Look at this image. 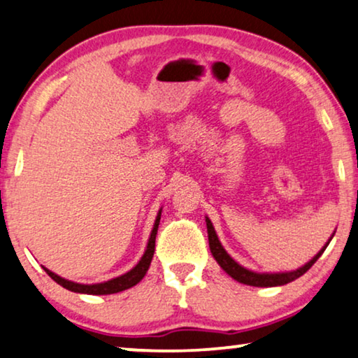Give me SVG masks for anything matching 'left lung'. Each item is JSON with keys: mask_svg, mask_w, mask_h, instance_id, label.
Listing matches in <instances>:
<instances>
[{"mask_svg": "<svg viewBox=\"0 0 358 358\" xmlns=\"http://www.w3.org/2000/svg\"><path fill=\"white\" fill-rule=\"evenodd\" d=\"M206 225H208L210 253H213L214 259L217 261L220 268H222L231 279H235L236 282H241V284L253 285V287H278V285L289 284V282L299 279L300 275H303L306 271H308L311 266L316 263V259H318L320 256L324 253L326 246L329 245L331 238L334 236V234H332V236L328 240V243H326L323 248L318 251V255H316L313 259H310L308 263H306L305 266H301V268H299V269L289 271V273H255V271H250V269L243 268V266H240L234 258H231L227 251L224 250V246L219 241L217 234H215L213 222H210L209 217H206Z\"/></svg>", "mask_w": 358, "mask_h": 358, "instance_id": "obj_1", "label": "left lung"}]
</instances>
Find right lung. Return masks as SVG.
Returning a JSON list of instances; mask_svg holds the SVG:
<instances>
[{"mask_svg":"<svg viewBox=\"0 0 358 358\" xmlns=\"http://www.w3.org/2000/svg\"><path fill=\"white\" fill-rule=\"evenodd\" d=\"M160 214H162V210H159L157 217H155L154 227H152V231H150V236H149V241H148V248H145L143 258H141L139 263L136 264L133 269L128 271L127 274L120 275V278H115L112 280L100 282V284H78V282H71V280L59 278V275L52 273V271H48L47 268H43L45 273H47L50 278L57 282V284L63 285L64 289H68L71 292H76V294L110 295V294H117V292H123L127 289H131V287L138 284V282H141V279L144 278L145 273H148L149 266H150V261H152V256H154V251H155V235H157Z\"/></svg>","mask_w":358,"mask_h":358,"instance_id":"obj_1","label":"right lung"}]
</instances>
